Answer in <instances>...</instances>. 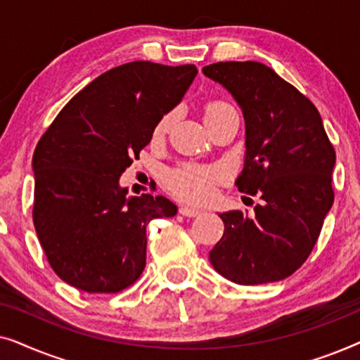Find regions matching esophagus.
Segmentation results:
<instances>
[{"label": "esophagus", "instance_id": "obj_1", "mask_svg": "<svg viewBox=\"0 0 360 360\" xmlns=\"http://www.w3.org/2000/svg\"><path fill=\"white\" fill-rule=\"evenodd\" d=\"M179 213L181 216H186V218H196V216L201 214V211L196 208H191V206H180Z\"/></svg>", "mask_w": 360, "mask_h": 360}]
</instances>
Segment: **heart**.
<instances>
[{"label": "heart", "instance_id": "1", "mask_svg": "<svg viewBox=\"0 0 360 360\" xmlns=\"http://www.w3.org/2000/svg\"><path fill=\"white\" fill-rule=\"evenodd\" d=\"M228 112H236L228 101L213 100L206 103L205 117L206 121L214 120ZM174 122V112H167L159 120L154 127V137H162L169 132ZM226 180V172L218 165H196L184 164L179 169L172 170L167 176V184L174 195L191 203H203L214 195L216 185Z\"/></svg>", "mask_w": 360, "mask_h": 360}]
</instances>
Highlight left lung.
<instances>
[{"instance_id": "8db88e82", "label": "left lung", "mask_w": 360, "mask_h": 360, "mask_svg": "<svg viewBox=\"0 0 360 360\" xmlns=\"http://www.w3.org/2000/svg\"><path fill=\"white\" fill-rule=\"evenodd\" d=\"M203 73L243 108L245 160L239 191L259 195L254 216L219 214L224 234L211 249L213 267L231 282H278L302 267L334 201L336 152L316 106L260 62H218Z\"/></svg>"}]
</instances>
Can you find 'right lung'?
Here are the masks:
<instances>
[{"instance_id":"1","label":"right lung","mask_w":360,"mask_h":360,"mask_svg":"<svg viewBox=\"0 0 360 360\" xmlns=\"http://www.w3.org/2000/svg\"><path fill=\"white\" fill-rule=\"evenodd\" d=\"M195 65L129 62L78 91L37 142L32 221L58 277L88 293H117L146 267V226L176 214L164 196H127L120 176L179 105Z\"/></svg>"}]
</instances>
